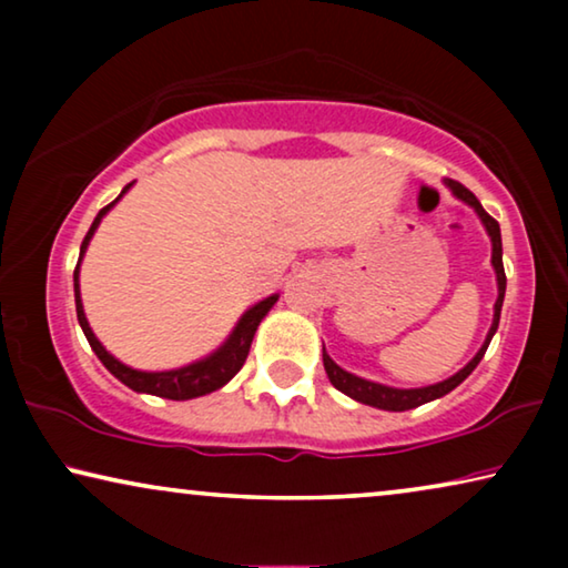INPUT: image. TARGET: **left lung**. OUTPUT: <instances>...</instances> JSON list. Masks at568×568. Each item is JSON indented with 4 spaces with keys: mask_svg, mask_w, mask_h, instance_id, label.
<instances>
[{
    "mask_svg": "<svg viewBox=\"0 0 568 568\" xmlns=\"http://www.w3.org/2000/svg\"><path fill=\"white\" fill-rule=\"evenodd\" d=\"M445 185L449 191H453L455 199H460L463 204H468L473 212L478 214L480 224H484L488 237H491V266H494V274H496V290H499V294H496V302H494L491 328H488V333H486L484 346L478 348L476 356H473V359L465 364L460 372H455L453 377L442 379V383H434V385H426V387H390V385H383V383H372V379L356 377V375H352V372L341 369L338 364L331 359L328 352H325V346H323V367H325V372H328L331 385L344 395H348V398H354L356 403H364V406H372V408H379V410H410L416 406H424V403H429V400L442 398V395L455 390V387L460 385L463 379L478 367V362L484 359L488 344H491L496 328H499L504 292H507V276H504V263H501L499 222H496L491 214H486V209L480 206V201L473 196V193L465 189V185H460L457 181H445Z\"/></svg>",
    "mask_w": 568,
    "mask_h": 568,
    "instance_id": "left-lung-1",
    "label": "left lung"
}]
</instances>
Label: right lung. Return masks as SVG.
<instances>
[{"mask_svg": "<svg viewBox=\"0 0 568 568\" xmlns=\"http://www.w3.org/2000/svg\"><path fill=\"white\" fill-rule=\"evenodd\" d=\"M131 185L134 183H129L126 189L121 191V196L131 189ZM121 196L115 199L113 204H108L105 209H100L98 212L95 222H92V227L88 230V235H84V240H82L80 261H77V268H74L77 321H80V325H82L84 338L90 341L92 352H95L98 359L105 364V369L111 372L115 379H121L123 385L131 387L134 393L158 395V398H168V400H191V398H201V395L220 390V387L227 385L230 379L237 375L240 367L245 364L255 331H258L263 317L268 315V310L276 305L278 294H271V297L255 302L253 307H247L245 313L240 315V321L235 328H232L227 341H224L220 348H214L212 354L204 356V359L191 362V364H185V367H178V369H165V372H144V369H134V367H129V364L119 362L103 344H100L98 336L90 328L88 315H84L82 297H80V266H82V255H84V251H88L90 240H92V235H95V230L100 227V222H103V216L111 212L115 204H119Z\"/></svg>", "mask_w": 568, "mask_h": 568, "instance_id": "1", "label": "right lung"}]
</instances>
